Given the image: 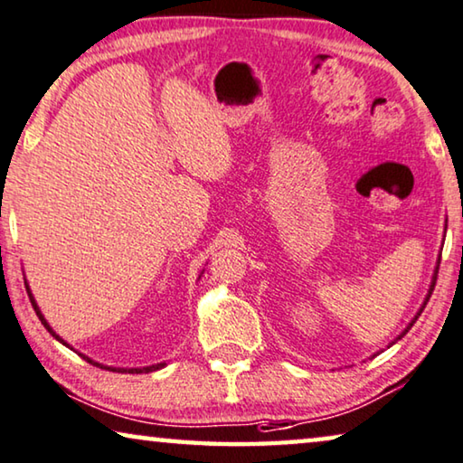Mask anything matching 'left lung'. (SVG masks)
<instances>
[{"mask_svg": "<svg viewBox=\"0 0 463 463\" xmlns=\"http://www.w3.org/2000/svg\"><path fill=\"white\" fill-rule=\"evenodd\" d=\"M437 264H440V258H439V261H437ZM437 274H439V266H437V268H434V274H432V280H430V287H429V293H426V299H424V303H422V307H420V309H418V314H416V316H413V320H411V322H410V324H408V326H405V330H403V333H402V335H399V336H397V339H395V341H399V339H402V336H403V335H405V333H408V330H410V328H411V326H413V322H416V320H418V316H420V314H422V312H424V307H426V303H429V299H430V295H432V291H434V285H437ZM395 341H392V343H395ZM392 343H391V345H392Z\"/></svg>", "mask_w": 463, "mask_h": 463, "instance_id": "8db88e82", "label": "left lung"}]
</instances>
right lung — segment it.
<instances>
[{
  "instance_id": "obj_1",
  "label": "right lung",
  "mask_w": 463,
  "mask_h": 463,
  "mask_svg": "<svg viewBox=\"0 0 463 463\" xmlns=\"http://www.w3.org/2000/svg\"><path fill=\"white\" fill-rule=\"evenodd\" d=\"M26 285V282H24ZM26 293H29V299H31V303H33V307H34V312H37V316H39V320H41V324H43V326L47 328V333L50 335H53L55 339H58L61 345H66V347H71V345H68L64 339H61L60 335H55L53 333V328L50 326V322L45 320V316L41 314V309H39V306H37V301H34V298H33V293H31V288H29V285H26ZM72 349V347H71ZM79 355H82V354H79ZM82 360H87L89 364H93V365H99V368H106V370H114V372H128V374H149V372H156V370H160V368H164V362L162 364H154V365H145V368H112V365H103V364H98V362H93L91 357H87V355H82Z\"/></svg>"
}]
</instances>
